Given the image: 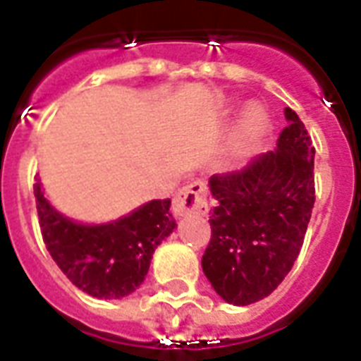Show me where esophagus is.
Returning a JSON list of instances; mask_svg holds the SVG:
<instances>
[{
    "mask_svg": "<svg viewBox=\"0 0 361 361\" xmlns=\"http://www.w3.org/2000/svg\"><path fill=\"white\" fill-rule=\"evenodd\" d=\"M176 217H187V215H206L208 214V202H206V187L200 180L192 181L183 187L174 197L172 206Z\"/></svg>",
    "mask_w": 361,
    "mask_h": 361,
    "instance_id": "34e87169",
    "label": "esophagus"
}]
</instances>
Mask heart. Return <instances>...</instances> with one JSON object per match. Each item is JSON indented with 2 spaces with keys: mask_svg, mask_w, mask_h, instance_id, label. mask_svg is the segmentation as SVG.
<instances>
[{
  "mask_svg": "<svg viewBox=\"0 0 361 361\" xmlns=\"http://www.w3.org/2000/svg\"><path fill=\"white\" fill-rule=\"evenodd\" d=\"M268 127L269 116L266 109L258 103L247 104L240 116V123H238V152L245 155V153L251 152L252 147L258 146V142L262 140Z\"/></svg>",
  "mask_w": 361,
  "mask_h": 361,
  "instance_id": "b5f03b06",
  "label": "heart"
}]
</instances>
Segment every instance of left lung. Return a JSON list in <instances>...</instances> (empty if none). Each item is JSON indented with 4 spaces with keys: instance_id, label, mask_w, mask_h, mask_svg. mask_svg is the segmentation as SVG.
<instances>
[{
    "instance_id": "1",
    "label": "left lung",
    "mask_w": 361,
    "mask_h": 361,
    "mask_svg": "<svg viewBox=\"0 0 361 361\" xmlns=\"http://www.w3.org/2000/svg\"><path fill=\"white\" fill-rule=\"evenodd\" d=\"M275 152L236 174L212 176V240L204 275L226 303L249 305L281 285L296 262L314 204V147L294 110Z\"/></svg>"
}]
</instances>
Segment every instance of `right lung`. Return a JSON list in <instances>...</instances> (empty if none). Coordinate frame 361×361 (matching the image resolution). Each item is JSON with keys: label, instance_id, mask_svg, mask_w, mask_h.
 <instances>
[{"label": "right lung", "instance_id": "right-lung-1", "mask_svg": "<svg viewBox=\"0 0 361 361\" xmlns=\"http://www.w3.org/2000/svg\"><path fill=\"white\" fill-rule=\"evenodd\" d=\"M42 240L67 279L93 298L121 300L144 283L153 252L176 231L170 200H149L109 223H80L54 208L35 183Z\"/></svg>", "mask_w": 361, "mask_h": 361}]
</instances>
